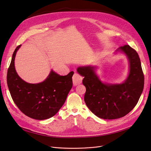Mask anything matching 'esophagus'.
Instances as JSON below:
<instances>
[{"instance_id":"esophagus-1","label":"esophagus","mask_w":151,"mask_h":151,"mask_svg":"<svg viewBox=\"0 0 151 151\" xmlns=\"http://www.w3.org/2000/svg\"><path fill=\"white\" fill-rule=\"evenodd\" d=\"M82 80H83V77H82L79 74H76V73H75L72 77V81L74 86L80 84L82 83Z\"/></svg>"}]
</instances>
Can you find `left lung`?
<instances>
[{
  "mask_svg": "<svg viewBox=\"0 0 151 151\" xmlns=\"http://www.w3.org/2000/svg\"><path fill=\"white\" fill-rule=\"evenodd\" d=\"M118 52L125 55L129 64V74L122 83H104L97 74L96 66H80L77 68L78 74L84 77L87 106L103 119H117L125 116L135 106L144 89V77L138 53L129 45L120 47L114 53Z\"/></svg>",
  "mask_w": 151,
  "mask_h": 151,
  "instance_id": "1",
  "label": "left lung"
}]
</instances>
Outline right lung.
<instances>
[{"label":"right lung","instance_id":"add662e5","mask_svg":"<svg viewBox=\"0 0 151 151\" xmlns=\"http://www.w3.org/2000/svg\"><path fill=\"white\" fill-rule=\"evenodd\" d=\"M19 45L13 53L8 68L7 81L14 102L24 115L36 120H45L53 116L64 104L72 87L74 72L60 76L53 70L40 83H28L17 74L15 58Z\"/></svg>","mask_w":151,"mask_h":151}]
</instances>
